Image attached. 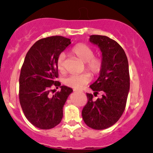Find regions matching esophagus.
<instances>
[{
	"label": "esophagus",
	"mask_w": 153,
	"mask_h": 153,
	"mask_svg": "<svg viewBox=\"0 0 153 153\" xmlns=\"http://www.w3.org/2000/svg\"><path fill=\"white\" fill-rule=\"evenodd\" d=\"M76 91L77 92V91Z\"/></svg>",
	"instance_id": "34e87169"
}]
</instances>
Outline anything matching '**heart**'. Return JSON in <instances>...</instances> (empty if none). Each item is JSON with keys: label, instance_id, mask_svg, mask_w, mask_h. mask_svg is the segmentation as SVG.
Masks as SVG:
<instances>
[{"label": "heart", "instance_id": "1", "mask_svg": "<svg viewBox=\"0 0 153 153\" xmlns=\"http://www.w3.org/2000/svg\"><path fill=\"white\" fill-rule=\"evenodd\" d=\"M72 53L84 62L85 68L93 74H98L100 72L102 67V60L99 58L94 57V51L89 46L85 44H79L73 47ZM65 56L62 53L58 56L57 60V68L61 73L65 72ZM91 74L88 72L74 74H71L65 79V83L72 88L81 89L91 81Z\"/></svg>", "mask_w": 153, "mask_h": 153}]
</instances>
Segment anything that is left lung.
<instances>
[{
    "mask_svg": "<svg viewBox=\"0 0 153 153\" xmlns=\"http://www.w3.org/2000/svg\"><path fill=\"white\" fill-rule=\"evenodd\" d=\"M89 41L102 52V67L100 76L90 88L101 98L93 99L87 93L88 102L82 110L85 124L95 129L114 125L124 112L129 91L128 60L125 51L114 39L104 35H91Z\"/></svg>",
    "mask_w": 153,
    "mask_h": 153,
    "instance_id": "1",
    "label": "left lung"
}]
</instances>
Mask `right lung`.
I'll return each instance as SVG.
<instances>
[{
  "instance_id": "add662e5",
  "label": "right lung",
  "mask_w": 153,
  "mask_h": 153,
  "mask_svg": "<svg viewBox=\"0 0 153 153\" xmlns=\"http://www.w3.org/2000/svg\"><path fill=\"white\" fill-rule=\"evenodd\" d=\"M70 44V39L62 36L46 37L37 41L25 57L19 76V102L28 120L39 129L59 124L62 108L73 91L56 81L58 58ZM52 85L62 88L53 96L50 95Z\"/></svg>"
}]
</instances>
